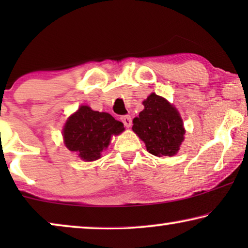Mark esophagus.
<instances>
[{
  "mask_svg": "<svg viewBox=\"0 0 248 248\" xmlns=\"http://www.w3.org/2000/svg\"><path fill=\"white\" fill-rule=\"evenodd\" d=\"M121 120L126 127H130L132 125V118H131L130 115H125V116H122Z\"/></svg>",
  "mask_w": 248,
  "mask_h": 248,
  "instance_id": "1",
  "label": "esophagus"
}]
</instances>
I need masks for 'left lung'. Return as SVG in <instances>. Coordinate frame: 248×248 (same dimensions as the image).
I'll use <instances>...</instances> for the list:
<instances>
[{
  "mask_svg": "<svg viewBox=\"0 0 248 248\" xmlns=\"http://www.w3.org/2000/svg\"><path fill=\"white\" fill-rule=\"evenodd\" d=\"M143 105L144 109L133 120L132 130L144 142L149 154L157 157L177 154L185 134L177 109L155 93H151Z\"/></svg>",
  "mask_w": 248,
  "mask_h": 248,
  "instance_id": "1",
  "label": "left lung"
}]
</instances>
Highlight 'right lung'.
<instances>
[{"instance_id":"add662e5","label":"right lung","mask_w":248,"mask_h":248,"mask_svg":"<svg viewBox=\"0 0 248 248\" xmlns=\"http://www.w3.org/2000/svg\"><path fill=\"white\" fill-rule=\"evenodd\" d=\"M123 131V123L115 120L110 114L81 106L67 120L63 138L70 151L77 152L83 160L93 161L99 159L100 152L108 147L111 135Z\"/></svg>"}]
</instances>
